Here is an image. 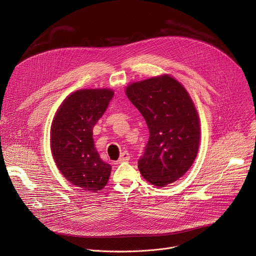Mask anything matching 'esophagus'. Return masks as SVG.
I'll list each match as a JSON object with an SVG mask.
<instances>
[{
	"label": "esophagus",
	"mask_w": 256,
	"mask_h": 256,
	"mask_svg": "<svg viewBox=\"0 0 256 256\" xmlns=\"http://www.w3.org/2000/svg\"><path fill=\"white\" fill-rule=\"evenodd\" d=\"M128 160H130V153H128V151H124V152L122 153L120 158H119L118 162H128Z\"/></svg>",
	"instance_id": "34e87169"
}]
</instances>
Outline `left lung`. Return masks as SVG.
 <instances>
[{
  "label": "left lung",
  "instance_id": "left-lung-1",
  "mask_svg": "<svg viewBox=\"0 0 256 256\" xmlns=\"http://www.w3.org/2000/svg\"><path fill=\"white\" fill-rule=\"evenodd\" d=\"M126 96L149 130L138 160L142 176L158 187L177 181L194 164L200 144V122L192 98L168 75L132 83Z\"/></svg>",
  "mask_w": 256,
  "mask_h": 256
}]
</instances>
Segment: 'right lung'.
Returning <instances> with one entry per match:
<instances>
[{
	"label": "right lung",
	"instance_id": "add662e5",
	"mask_svg": "<svg viewBox=\"0 0 256 256\" xmlns=\"http://www.w3.org/2000/svg\"><path fill=\"white\" fill-rule=\"evenodd\" d=\"M114 92L81 90L60 105L51 128V151L64 177L83 190H100L107 184L111 166L94 149L92 130L103 116Z\"/></svg>",
	"mask_w": 256,
	"mask_h": 256
}]
</instances>
